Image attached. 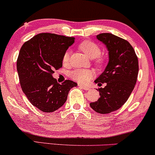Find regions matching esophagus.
Returning a JSON list of instances; mask_svg holds the SVG:
<instances>
[{"label":"esophagus","mask_w":155,"mask_h":155,"mask_svg":"<svg viewBox=\"0 0 155 155\" xmlns=\"http://www.w3.org/2000/svg\"><path fill=\"white\" fill-rule=\"evenodd\" d=\"M79 86L80 87H81V88L84 89V90H90V87H89L84 86V85H81V84H79Z\"/></svg>","instance_id":"esophagus-1"}]
</instances>
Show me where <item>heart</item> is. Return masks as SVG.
<instances>
[{"label":"heart","mask_w":155,"mask_h":155,"mask_svg":"<svg viewBox=\"0 0 155 155\" xmlns=\"http://www.w3.org/2000/svg\"><path fill=\"white\" fill-rule=\"evenodd\" d=\"M79 47L90 59H95L97 58L101 52L100 47L91 41H84L79 44ZM69 59H70V51L67 50L63 56V63L64 64H68ZM96 63L101 64L103 63V59L97 58ZM70 76L72 79L77 82L86 84L93 77L94 72L89 69H76L71 73Z\"/></svg>","instance_id":"heart-1"}]
</instances>
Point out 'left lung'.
<instances>
[{"label":"left lung","mask_w":155,"mask_h":155,"mask_svg":"<svg viewBox=\"0 0 155 155\" xmlns=\"http://www.w3.org/2000/svg\"><path fill=\"white\" fill-rule=\"evenodd\" d=\"M96 37L107 48L108 62L95 82L106 83V86L98 89L101 97L90 106L97 113L108 114L122 107L133 92L138 77V61L127 41L108 33Z\"/></svg>","instance_id":"8db88e82"}]
</instances>
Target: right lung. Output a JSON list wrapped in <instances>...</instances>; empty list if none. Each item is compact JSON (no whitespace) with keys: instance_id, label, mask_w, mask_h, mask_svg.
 Segmentation results:
<instances>
[{"instance_id":"add662e5","label":"right lung","mask_w":155,"mask_h":155,"mask_svg":"<svg viewBox=\"0 0 155 155\" xmlns=\"http://www.w3.org/2000/svg\"><path fill=\"white\" fill-rule=\"evenodd\" d=\"M75 38L54 33H39L22 45L17 62L19 82L35 107L53 112L63 106L70 90L77 86L71 80L58 83L54 69L63 66V56Z\"/></svg>"}]
</instances>
